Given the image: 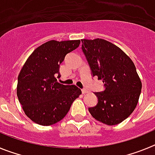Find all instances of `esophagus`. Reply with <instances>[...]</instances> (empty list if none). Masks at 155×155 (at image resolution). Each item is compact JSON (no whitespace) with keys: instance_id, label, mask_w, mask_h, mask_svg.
I'll use <instances>...</instances> for the list:
<instances>
[{"instance_id":"1","label":"esophagus","mask_w":155,"mask_h":155,"mask_svg":"<svg viewBox=\"0 0 155 155\" xmlns=\"http://www.w3.org/2000/svg\"><path fill=\"white\" fill-rule=\"evenodd\" d=\"M81 92H82V94H86V93L88 92V91H87V89H84V88H83V89H81Z\"/></svg>"}]
</instances>
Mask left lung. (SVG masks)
Returning a JSON list of instances; mask_svg holds the SVG:
<instances>
[{
  "label": "left lung",
  "mask_w": 155,
  "mask_h": 155,
  "mask_svg": "<svg viewBox=\"0 0 155 155\" xmlns=\"http://www.w3.org/2000/svg\"><path fill=\"white\" fill-rule=\"evenodd\" d=\"M81 42L92 76L102 80L105 86L103 91L94 93L98 103L88 111L106 125L120 124L134 112L141 92L136 67L120 48L109 41L95 39Z\"/></svg>",
  "instance_id": "left-lung-1"
}]
</instances>
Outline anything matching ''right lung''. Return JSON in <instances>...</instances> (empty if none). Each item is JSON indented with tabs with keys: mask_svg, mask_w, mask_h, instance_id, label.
Wrapping results in <instances>:
<instances>
[{
	"mask_svg": "<svg viewBox=\"0 0 155 155\" xmlns=\"http://www.w3.org/2000/svg\"><path fill=\"white\" fill-rule=\"evenodd\" d=\"M80 42H45L34 50L21 68L18 78V98L25 115L35 124L50 126L61 121L81 94L77 86L64 85L56 78L65 56Z\"/></svg>",
	"mask_w": 155,
	"mask_h": 155,
	"instance_id": "add662e5",
	"label": "right lung"
}]
</instances>
